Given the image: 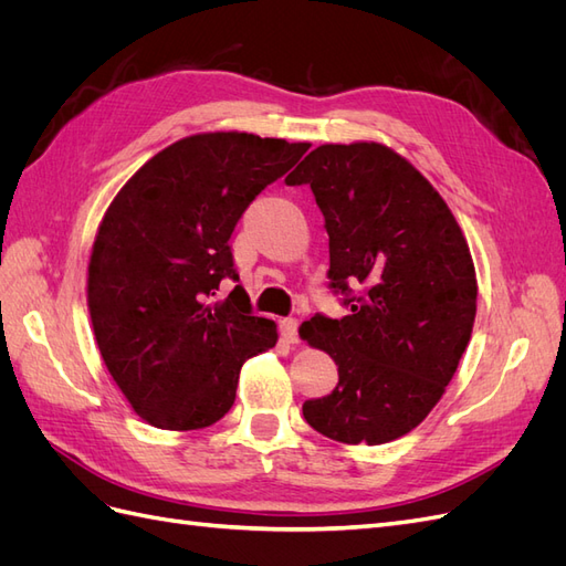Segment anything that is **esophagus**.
<instances>
[{
    "instance_id": "1",
    "label": "esophagus",
    "mask_w": 566,
    "mask_h": 566,
    "mask_svg": "<svg viewBox=\"0 0 566 566\" xmlns=\"http://www.w3.org/2000/svg\"><path fill=\"white\" fill-rule=\"evenodd\" d=\"M300 323L297 318H281V335L285 337V342H290V345H295V342L300 339Z\"/></svg>"
}]
</instances>
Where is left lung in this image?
<instances>
[{
	"label": "left lung",
	"instance_id": "obj_1",
	"mask_svg": "<svg viewBox=\"0 0 566 566\" xmlns=\"http://www.w3.org/2000/svg\"><path fill=\"white\" fill-rule=\"evenodd\" d=\"M285 184H310L328 231V287L349 310L302 323L339 375L328 397L304 401V420L342 443L399 439L437 406L472 335L465 238L432 184L382 144L318 146Z\"/></svg>",
	"mask_w": 566,
	"mask_h": 566
}]
</instances>
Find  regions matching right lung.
I'll return each mask as SVG.
<instances>
[{
  "mask_svg": "<svg viewBox=\"0 0 566 566\" xmlns=\"http://www.w3.org/2000/svg\"><path fill=\"white\" fill-rule=\"evenodd\" d=\"M310 144L245 132L196 134L136 172L101 221L87 302L96 345L132 408L160 430H202L229 413L245 358L276 345L254 316L229 238Z\"/></svg>",
  "mask_w": 566,
  "mask_h": 566,
  "instance_id": "right-lung-1",
  "label": "right lung"
}]
</instances>
